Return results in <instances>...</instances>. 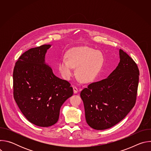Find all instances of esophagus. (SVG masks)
Wrapping results in <instances>:
<instances>
[{"label": "esophagus", "mask_w": 151, "mask_h": 151, "mask_svg": "<svg viewBox=\"0 0 151 151\" xmlns=\"http://www.w3.org/2000/svg\"><path fill=\"white\" fill-rule=\"evenodd\" d=\"M73 92L75 94H76L78 92V88L76 87H73Z\"/></svg>", "instance_id": "obj_1"}]
</instances>
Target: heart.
Masks as SVG:
<instances>
[{
	"instance_id": "b5f03b06",
	"label": "heart",
	"mask_w": 151,
	"mask_h": 151,
	"mask_svg": "<svg viewBox=\"0 0 151 151\" xmlns=\"http://www.w3.org/2000/svg\"><path fill=\"white\" fill-rule=\"evenodd\" d=\"M103 63V56L100 51L88 47H78L68 52L67 59H61L58 69L62 76L69 80L74 74L73 68H77V76L83 82H89L96 77Z\"/></svg>"
}]
</instances>
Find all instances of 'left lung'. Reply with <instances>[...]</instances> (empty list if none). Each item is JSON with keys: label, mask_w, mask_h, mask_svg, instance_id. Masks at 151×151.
Returning <instances> with one entry per match:
<instances>
[{"label": "left lung", "mask_w": 151, "mask_h": 151, "mask_svg": "<svg viewBox=\"0 0 151 151\" xmlns=\"http://www.w3.org/2000/svg\"><path fill=\"white\" fill-rule=\"evenodd\" d=\"M120 62L106 79L90 83L80 94L85 119L96 130L109 128L122 120L134 106L139 79L136 62L119 50Z\"/></svg>", "instance_id": "8db88e82"}]
</instances>
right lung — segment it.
Instances as JSON below:
<instances>
[{
  "label": "right lung",
  "instance_id": "obj_1",
  "mask_svg": "<svg viewBox=\"0 0 151 151\" xmlns=\"http://www.w3.org/2000/svg\"><path fill=\"white\" fill-rule=\"evenodd\" d=\"M50 45L33 48L21 55L13 72V94L21 112L31 123L47 127L58 120L60 107L73 94L70 83L55 76L45 64Z\"/></svg>",
  "mask_w": 151,
  "mask_h": 151
}]
</instances>
